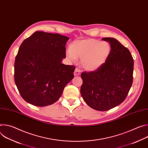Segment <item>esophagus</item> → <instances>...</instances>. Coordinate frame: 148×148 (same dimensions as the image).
<instances>
[{"instance_id":"obj_1","label":"esophagus","mask_w":148,"mask_h":148,"mask_svg":"<svg viewBox=\"0 0 148 148\" xmlns=\"http://www.w3.org/2000/svg\"><path fill=\"white\" fill-rule=\"evenodd\" d=\"M80 74H81V71L78 68H76L74 71V75L77 76V75H79Z\"/></svg>"}]
</instances>
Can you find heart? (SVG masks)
<instances>
[{"mask_svg": "<svg viewBox=\"0 0 148 148\" xmlns=\"http://www.w3.org/2000/svg\"><path fill=\"white\" fill-rule=\"evenodd\" d=\"M111 53L107 42L90 38L77 41L67 51V57L72 61L80 58L82 67L88 71L98 69L105 62Z\"/></svg>", "mask_w": 148, "mask_h": 148, "instance_id": "heart-1", "label": "heart"}]
</instances>
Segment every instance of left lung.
Here are the masks:
<instances>
[{
    "label": "left lung",
    "mask_w": 148,
    "mask_h": 148,
    "mask_svg": "<svg viewBox=\"0 0 148 148\" xmlns=\"http://www.w3.org/2000/svg\"><path fill=\"white\" fill-rule=\"evenodd\" d=\"M102 40L110 43V54L96 70L82 73L80 92L88 106L105 111L116 107L127 97L133 82L134 60L129 50L116 39Z\"/></svg>",
    "instance_id": "8db88e82"
}]
</instances>
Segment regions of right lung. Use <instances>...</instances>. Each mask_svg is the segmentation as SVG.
Wrapping results in <instances>:
<instances>
[{"instance_id": "1", "label": "right lung", "mask_w": 148, "mask_h": 148, "mask_svg": "<svg viewBox=\"0 0 148 148\" xmlns=\"http://www.w3.org/2000/svg\"><path fill=\"white\" fill-rule=\"evenodd\" d=\"M69 40L37 31L20 45L14 62V82L26 102L37 107L54 103L74 78L75 66L61 63Z\"/></svg>"}]
</instances>
